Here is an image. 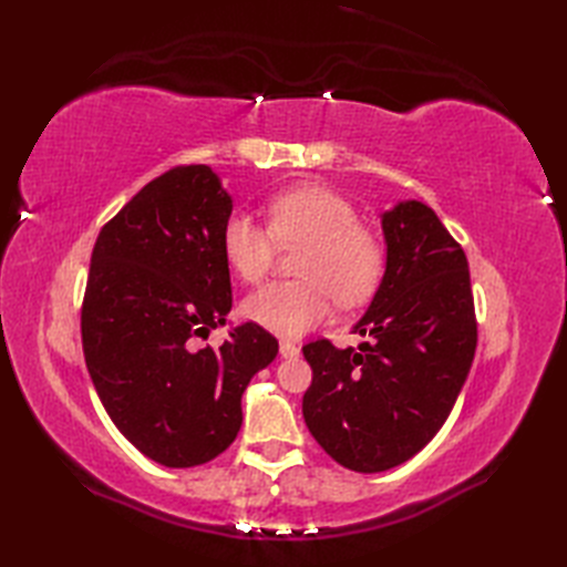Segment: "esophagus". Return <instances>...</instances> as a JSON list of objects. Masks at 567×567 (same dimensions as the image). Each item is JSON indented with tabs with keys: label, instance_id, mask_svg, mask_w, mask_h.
<instances>
[{
	"label": "esophagus",
	"instance_id": "1",
	"mask_svg": "<svg viewBox=\"0 0 567 567\" xmlns=\"http://www.w3.org/2000/svg\"><path fill=\"white\" fill-rule=\"evenodd\" d=\"M279 352H281L284 359H296V357H300V348L296 346V342H288V340H281Z\"/></svg>",
	"mask_w": 567,
	"mask_h": 567
}]
</instances>
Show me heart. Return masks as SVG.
Here are the masks:
<instances>
[{
  "label": "heart",
  "mask_w": 567,
  "mask_h": 567,
  "mask_svg": "<svg viewBox=\"0 0 567 567\" xmlns=\"http://www.w3.org/2000/svg\"><path fill=\"white\" fill-rule=\"evenodd\" d=\"M269 229L250 213L234 210L221 227V252L238 279L260 281L269 271L277 244L298 248L300 281L271 284L244 302V315L281 338H300L329 319L338 305L364 302L381 284L385 248L379 236L359 225L354 205L326 186L288 188L267 203Z\"/></svg>",
  "instance_id": "1"
}]
</instances>
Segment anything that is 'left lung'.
Here are the masks:
<instances>
[{
  "mask_svg": "<svg viewBox=\"0 0 567 567\" xmlns=\"http://www.w3.org/2000/svg\"><path fill=\"white\" fill-rule=\"evenodd\" d=\"M381 227L383 279L352 326L371 342L302 348L312 367L305 423L326 454L357 473L400 466L437 435L477 346L466 252L435 210L398 200Z\"/></svg>",
  "mask_w": 567,
  "mask_h": 567,
  "instance_id": "1",
  "label": "left lung"
}]
</instances>
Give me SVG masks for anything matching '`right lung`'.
Masks as SVG:
<instances>
[{
  "mask_svg": "<svg viewBox=\"0 0 567 567\" xmlns=\"http://www.w3.org/2000/svg\"><path fill=\"white\" fill-rule=\"evenodd\" d=\"M234 200L208 165L148 182L92 250L82 348L111 421L167 468L225 452L244 423L241 400L279 342L252 321L219 350L196 348L231 312L221 227Z\"/></svg>",
  "mask_w": 567,
  "mask_h": 567,
  "instance_id": "obj_1",
  "label": "right lung"
}]
</instances>
